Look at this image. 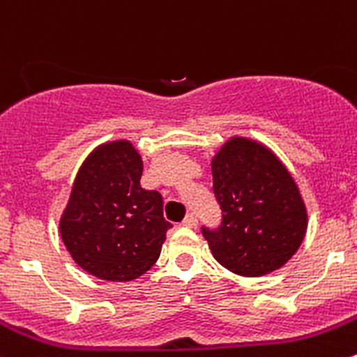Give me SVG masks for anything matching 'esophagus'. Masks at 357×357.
<instances>
[{
	"instance_id": "1",
	"label": "esophagus",
	"mask_w": 357,
	"mask_h": 357,
	"mask_svg": "<svg viewBox=\"0 0 357 357\" xmlns=\"http://www.w3.org/2000/svg\"><path fill=\"white\" fill-rule=\"evenodd\" d=\"M182 225H185V227H196V225H197V218H196V215H194V213H189V215H187V217L183 218Z\"/></svg>"
}]
</instances>
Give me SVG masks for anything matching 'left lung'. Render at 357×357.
I'll use <instances>...</instances> for the list:
<instances>
[{
    "label": "left lung",
    "mask_w": 357,
    "mask_h": 357,
    "mask_svg": "<svg viewBox=\"0 0 357 357\" xmlns=\"http://www.w3.org/2000/svg\"><path fill=\"white\" fill-rule=\"evenodd\" d=\"M222 210L217 229L201 227L215 260L239 276L283 267L307 231V210L290 172L266 146L232 137L211 160Z\"/></svg>",
    "instance_id": "left-lung-1"
}]
</instances>
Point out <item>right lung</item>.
Masks as SVG:
<instances>
[{"instance_id": "1", "label": "right lung", "mask_w": 357, "mask_h": 357, "mask_svg": "<svg viewBox=\"0 0 357 357\" xmlns=\"http://www.w3.org/2000/svg\"><path fill=\"white\" fill-rule=\"evenodd\" d=\"M142 158L128 140L98 146L84 160L60 218L74 262L105 281H132L160 259L170 222L163 197L140 185Z\"/></svg>"}]
</instances>
